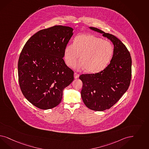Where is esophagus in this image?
Instances as JSON below:
<instances>
[{"label": "esophagus", "mask_w": 149, "mask_h": 149, "mask_svg": "<svg viewBox=\"0 0 149 149\" xmlns=\"http://www.w3.org/2000/svg\"><path fill=\"white\" fill-rule=\"evenodd\" d=\"M79 77V74H78L77 72H74V78L77 79Z\"/></svg>", "instance_id": "obj_1"}]
</instances>
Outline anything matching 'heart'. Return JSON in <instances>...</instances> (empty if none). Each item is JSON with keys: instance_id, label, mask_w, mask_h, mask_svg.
<instances>
[{"instance_id": "1", "label": "heart", "mask_w": 149, "mask_h": 149, "mask_svg": "<svg viewBox=\"0 0 149 149\" xmlns=\"http://www.w3.org/2000/svg\"><path fill=\"white\" fill-rule=\"evenodd\" d=\"M113 53L114 47L109 41L93 35H81L75 38L73 43L65 47L64 58L67 65L71 67L79 56L81 59L74 62L73 68L96 73L108 66Z\"/></svg>"}]
</instances>
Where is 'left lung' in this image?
I'll list each match as a JSON object with an SVG mask.
<instances>
[{"label":"left lung","instance_id":"8db88e82","mask_svg":"<svg viewBox=\"0 0 149 149\" xmlns=\"http://www.w3.org/2000/svg\"><path fill=\"white\" fill-rule=\"evenodd\" d=\"M111 41L114 53L109 64L102 71L82 74L81 96L87 108L103 111L112 107L127 91L132 77V58L127 47L113 35L89 27Z\"/></svg>","mask_w":149,"mask_h":149}]
</instances>
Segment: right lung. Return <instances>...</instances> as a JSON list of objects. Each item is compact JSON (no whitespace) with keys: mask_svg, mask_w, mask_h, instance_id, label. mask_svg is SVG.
I'll list each match as a JSON object with an SVG mask.
<instances>
[{"mask_svg":"<svg viewBox=\"0 0 149 149\" xmlns=\"http://www.w3.org/2000/svg\"><path fill=\"white\" fill-rule=\"evenodd\" d=\"M73 30L62 25L40 30L26 42L21 52L18 62L21 90L37 108L56 107L62 101L63 90L74 80V72L63 59Z\"/></svg>","mask_w":149,"mask_h":149,"instance_id":"1","label":"right lung"}]
</instances>
